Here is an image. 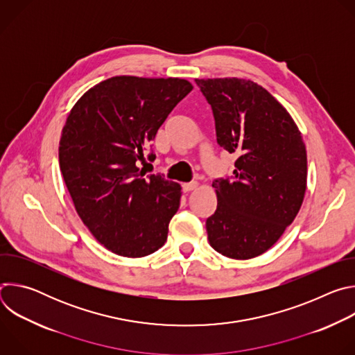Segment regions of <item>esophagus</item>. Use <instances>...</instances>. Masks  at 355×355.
I'll return each instance as SVG.
<instances>
[{
    "label": "esophagus",
    "instance_id": "34e87169",
    "mask_svg": "<svg viewBox=\"0 0 355 355\" xmlns=\"http://www.w3.org/2000/svg\"><path fill=\"white\" fill-rule=\"evenodd\" d=\"M198 188V182H187V184H182V191L184 192H189V191H193Z\"/></svg>",
    "mask_w": 355,
    "mask_h": 355
}]
</instances>
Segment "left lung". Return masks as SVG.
<instances>
[{
  "label": "left lung",
  "mask_w": 355,
  "mask_h": 355,
  "mask_svg": "<svg viewBox=\"0 0 355 355\" xmlns=\"http://www.w3.org/2000/svg\"><path fill=\"white\" fill-rule=\"evenodd\" d=\"M211 104L216 139L234 153L232 180H215L218 207L208 240L222 256H261L296 218L306 191L308 159L289 112L261 85L244 78H196Z\"/></svg>",
  "instance_id": "obj_1"
}]
</instances>
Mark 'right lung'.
<instances>
[{
  "instance_id": "right-lung-1",
  "label": "right lung",
  "mask_w": 355,
  "mask_h": 355,
  "mask_svg": "<svg viewBox=\"0 0 355 355\" xmlns=\"http://www.w3.org/2000/svg\"><path fill=\"white\" fill-rule=\"evenodd\" d=\"M192 88L184 78L116 76L89 88L67 116L59 146L66 187L83 223L118 256L144 257L167 240L181 185L144 177L137 164Z\"/></svg>"
}]
</instances>
